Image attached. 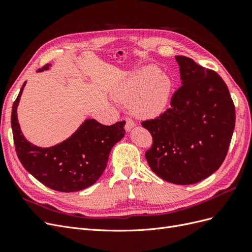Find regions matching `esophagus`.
Segmentation results:
<instances>
[{
  "label": "esophagus",
  "instance_id": "obj_1",
  "mask_svg": "<svg viewBox=\"0 0 252 252\" xmlns=\"http://www.w3.org/2000/svg\"><path fill=\"white\" fill-rule=\"evenodd\" d=\"M126 125H125V129L127 131H130L131 129L135 126V122L132 120V119H130V118H126Z\"/></svg>",
  "mask_w": 252,
  "mask_h": 252
}]
</instances>
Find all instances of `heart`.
<instances>
[{"label": "heart", "mask_w": 252, "mask_h": 252, "mask_svg": "<svg viewBox=\"0 0 252 252\" xmlns=\"http://www.w3.org/2000/svg\"><path fill=\"white\" fill-rule=\"evenodd\" d=\"M171 91V81L155 67H144L114 88L112 94L120 102L133 101V109L144 117L164 111Z\"/></svg>", "instance_id": "1"}]
</instances>
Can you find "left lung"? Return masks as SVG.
<instances>
[{
    "instance_id": "1",
    "label": "left lung",
    "mask_w": 252,
    "mask_h": 252,
    "mask_svg": "<svg viewBox=\"0 0 252 252\" xmlns=\"http://www.w3.org/2000/svg\"><path fill=\"white\" fill-rule=\"evenodd\" d=\"M182 85L171 97L170 108L144 121L152 135L147 163L159 178L190 185L208 178L222 165L235 124V108L220 75L177 56Z\"/></svg>"
}]
</instances>
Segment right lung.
<instances>
[{"label": "right lung", "instance_id": "right-lung-1", "mask_svg": "<svg viewBox=\"0 0 252 252\" xmlns=\"http://www.w3.org/2000/svg\"><path fill=\"white\" fill-rule=\"evenodd\" d=\"M45 65L37 71L48 69ZM26 82L14 101L11 128L18 158L24 168L42 184L57 191L74 192L100 179L112 147L125 135V121L105 126L87 119L70 138L48 148L37 147L22 134L17 109Z\"/></svg>", "mask_w": 252, "mask_h": 252}]
</instances>
